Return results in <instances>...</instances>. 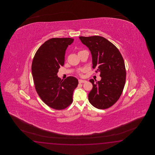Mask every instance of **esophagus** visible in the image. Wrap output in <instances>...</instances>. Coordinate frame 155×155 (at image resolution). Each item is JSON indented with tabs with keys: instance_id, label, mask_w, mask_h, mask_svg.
<instances>
[{
	"instance_id": "esophagus-1",
	"label": "esophagus",
	"mask_w": 155,
	"mask_h": 155,
	"mask_svg": "<svg viewBox=\"0 0 155 155\" xmlns=\"http://www.w3.org/2000/svg\"><path fill=\"white\" fill-rule=\"evenodd\" d=\"M86 82V81L84 80H81V79H79V83H85Z\"/></svg>"
}]
</instances>
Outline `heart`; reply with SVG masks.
I'll use <instances>...</instances> for the list:
<instances>
[{"instance_id":"b5f03b06","label":"heart","mask_w":155,"mask_h":155,"mask_svg":"<svg viewBox=\"0 0 155 155\" xmlns=\"http://www.w3.org/2000/svg\"><path fill=\"white\" fill-rule=\"evenodd\" d=\"M83 71H84V70H80L78 71V74H79V75H81V73H82Z\"/></svg>"}]
</instances>
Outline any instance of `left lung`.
Returning a JSON list of instances; mask_svg holds the SVG:
<instances>
[{"instance_id":"8db88e82","label":"left lung","mask_w":155,"mask_h":155,"mask_svg":"<svg viewBox=\"0 0 155 155\" xmlns=\"http://www.w3.org/2000/svg\"><path fill=\"white\" fill-rule=\"evenodd\" d=\"M90 50L92 68L100 72V81L90 79L92 89L88 95L89 102L96 108L106 109L117 101L126 81L125 65L122 55L112 43L100 36H80Z\"/></svg>"}]
</instances>
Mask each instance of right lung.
I'll return each mask as SVG.
<instances>
[{
    "instance_id": "right-lung-1",
    "label": "right lung",
    "mask_w": 155,
    "mask_h": 155,
    "mask_svg": "<svg viewBox=\"0 0 155 155\" xmlns=\"http://www.w3.org/2000/svg\"><path fill=\"white\" fill-rule=\"evenodd\" d=\"M73 41L69 38H51L40 46L33 58L31 71L36 92L52 109L60 110L68 107L79 83L75 77L61 80L57 75L64 64L66 49Z\"/></svg>"
}]
</instances>
